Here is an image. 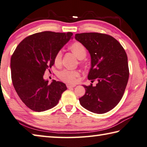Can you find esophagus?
<instances>
[{"instance_id":"1","label":"esophagus","mask_w":147,"mask_h":147,"mask_svg":"<svg viewBox=\"0 0 147 147\" xmlns=\"http://www.w3.org/2000/svg\"><path fill=\"white\" fill-rule=\"evenodd\" d=\"M66 86L68 87V88H70V87H75V86H76V84H66Z\"/></svg>"}]
</instances>
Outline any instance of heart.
<instances>
[{"label":"heart","instance_id":"heart-1","mask_svg":"<svg viewBox=\"0 0 147 147\" xmlns=\"http://www.w3.org/2000/svg\"><path fill=\"white\" fill-rule=\"evenodd\" d=\"M69 49L79 59H83L86 55V50L83 45L79 42H74L69 46ZM62 53L61 51L56 54L54 59V63L57 66L59 65L61 62ZM79 76V73L77 71L64 70L59 74V78L63 81L67 83H74L76 80V78Z\"/></svg>","mask_w":147,"mask_h":147}]
</instances>
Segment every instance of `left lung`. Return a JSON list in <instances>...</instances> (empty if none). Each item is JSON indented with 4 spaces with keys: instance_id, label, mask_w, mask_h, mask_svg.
<instances>
[{
    "instance_id": "1",
    "label": "left lung",
    "mask_w": 147,
    "mask_h": 147,
    "mask_svg": "<svg viewBox=\"0 0 147 147\" xmlns=\"http://www.w3.org/2000/svg\"><path fill=\"white\" fill-rule=\"evenodd\" d=\"M75 38L90 54L88 79L98 81L96 86L83 85L86 92L79 99L80 104L96 114L108 112L119 103L127 86L129 78L127 53L121 44L109 35L77 33Z\"/></svg>"
}]
</instances>
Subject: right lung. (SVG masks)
<instances>
[{
    "label": "right lung",
    "instance_id": "1",
    "mask_svg": "<svg viewBox=\"0 0 147 147\" xmlns=\"http://www.w3.org/2000/svg\"><path fill=\"white\" fill-rule=\"evenodd\" d=\"M72 35L49 31L35 33L22 40L13 53L10 64L13 84L20 99L33 111L54 107L67 89L60 81L48 83L43 76Z\"/></svg>",
    "mask_w": 147,
    "mask_h": 147
}]
</instances>
